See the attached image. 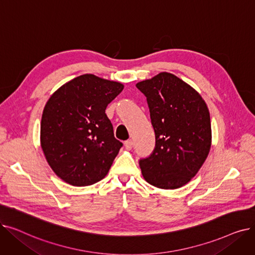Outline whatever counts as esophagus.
I'll return each mask as SVG.
<instances>
[{"mask_svg": "<svg viewBox=\"0 0 255 255\" xmlns=\"http://www.w3.org/2000/svg\"><path fill=\"white\" fill-rule=\"evenodd\" d=\"M132 145H133V141L131 139H128L125 141V148L127 150H131L132 149Z\"/></svg>", "mask_w": 255, "mask_h": 255, "instance_id": "obj_1", "label": "esophagus"}]
</instances>
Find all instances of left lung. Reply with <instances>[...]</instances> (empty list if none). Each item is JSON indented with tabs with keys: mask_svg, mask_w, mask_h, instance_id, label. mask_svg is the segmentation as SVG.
<instances>
[{
	"mask_svg": "<svg viewBox=\"0 0 255 255\" xmlns=\"http://www.w3.org/2000/svg\"><path fill=\"white\" fill-rule=\"evenodd\" d=\"M150 110L155 148L139 159L145 181L162 189L188 183L211 149V120L206 102L182 79L161 72L136 84Z\"/></svg>",
	"mask_w": 255,
	"mask_h": 255,
	"instance_id": "8db88e82",
	"label": "left lung"
}]
</instances>
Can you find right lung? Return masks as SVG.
Here are the masks:
<instances>
[{
	"label": "right lung",
	"mask_w": 255,
	"mask_h": 255,
	"mask_svg": "<svg viewBox=\"0 0 255 255\" xmlns=\"http://www.w3.org/2000/svg\"><path fill=\"white\" fill-rule=\"evenodd\" d=\"M124 86L93 74L65 84L47 101L41 119V148L63 181L89 186L109 172L123 143L105 114Z\"/></svg>",
	"instance_id": "right-lung-1"
}]
</instances>
